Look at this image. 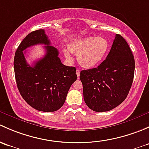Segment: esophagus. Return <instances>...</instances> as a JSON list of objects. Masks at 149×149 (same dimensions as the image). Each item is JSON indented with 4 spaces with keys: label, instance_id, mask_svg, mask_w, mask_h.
I'll return each mask as SVG.
<instances>
[{
    "label": "esophagus",
    "instance_id": "esophagus-1",
    "mask_svg": "<svg viewBox=\"0 0 149 149\" xmlns=\"http://www.w3.org/2000/svg\"><path fill=\"white\" fill-rule=\"evenodd\" d=\"M76 74H77V77H79V75H80V70H76Z\"/></svg>",
    "mask_w": 149,
    "mask_h": 149
}]
</instances>
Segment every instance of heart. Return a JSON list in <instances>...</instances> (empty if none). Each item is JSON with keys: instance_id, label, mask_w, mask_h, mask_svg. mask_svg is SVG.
<instances>
[{"instance_id": "1", "label": "heart", "mask_w": 149, "mask_h": 149, "mask_svg": "<svg viewBox=\"0 0 149 149\" xmlns=\"http://www.w3.org/2000/svg\"><path fill=\"white\" fill-rule=\"evenodd\" d=\"M64 50V54L69 60L72 59L71 53L77 54V61L84 68L90 69L98 65L105 58L109 49L108 39L102 36L87 37L72 41Z\"/></svg>"}]
</instances>
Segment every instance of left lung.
<instances>
[{
	"label": "left lung",
	"mask_w": 149,
	"mask_h": 149,
	"mask_svg": "<svg viewBox=\"0 0 149 149\" xmlns=\"http://www.w3.org/2000/svg\"><path fill=\"white\" fill-rule=\"evenodd\" d=\"M135 60L126 41L116 34L106 59L97 67L80 72L86 105L95 112L113 110L122 103L133 83Z\"/></svg>",
	"instance_id": "left-lung-1"
}]
</instances>
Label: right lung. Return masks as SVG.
<instances>
[{
    "label": "right lung",
    "instance_id": "1",
    "mask_svg": "<svg viewBox=\"0 0 149 149\" xmlns=\"http://www.w3.org/2000/svg\"><path fill=\"white\" fill-rule=\"evenodd\" d=\"M36 44H44L46 54L31 66L25 61L22 52ZM50 44L44 29L31 32L18 46L13 62L20 94L32 108L43 112L59 110L77 78L76 68L64 65L58 56L57 49Z\"/></svg>",
    "mask_w": 149,
    "mask_h": 149
}]
</instances>
